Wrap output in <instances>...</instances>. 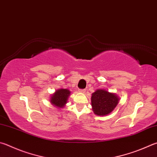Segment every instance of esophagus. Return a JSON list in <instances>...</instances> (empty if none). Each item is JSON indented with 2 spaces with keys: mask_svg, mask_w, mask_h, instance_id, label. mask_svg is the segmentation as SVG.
Returning <instances> with one entry per match:
<instances>
[{
  "mask_svg": "<svg viewBox=\"0 0 157 157\" xmlns=\"http://www.w3.org/2000/svg\"><path fill=\"white\" fill-rule=\"evenodd\" d=\"M78 91L79 93H84L86 92V90L85 89H78Z\"/></svg>",
  "mask_w": 157,
  "mask_h": 157,
  "instance_id": "1",
  "label": "esophagus"
}]
</instances>
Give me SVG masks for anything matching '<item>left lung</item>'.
Listing matches in <instances>:
<instances>
[{
	"label": "left lung",
	"instance_id": "left-lung-1",
	"mask_svg": "<svg viewBox=\"0 0 157 157\" xmlns=\"http://www.w3.org/2000/svg\"><path fill=\"white\" fill-rule=\"evenodd\" d=\"M119 100L116 94L109 93L104 89H98L91 97L93 112L99 116L107 115L115 109Z\"/></svg>",
	"mask_w": 157,
	"mask_h": 157
}]
</instances>
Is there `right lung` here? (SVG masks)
Instances as JSON below:
<instances>
[{
  "label": "right lung",
  "instance_id": "obj_1",
  "mask_svg": "<svg viewBox=\"0 0 157 157\" xmlns=\"http://www.w3.org/2000/svg\"><path fill=\"white\" fill-rule=\"evenodd\" d=\"M70 93L69 90L59 88L51 95L50 99L51 103L58 108H63L67 103L68 98L69 97Z\"/></svg>",
  "mask_w": 157,
  "mask_h": 157
}]
</instances>
